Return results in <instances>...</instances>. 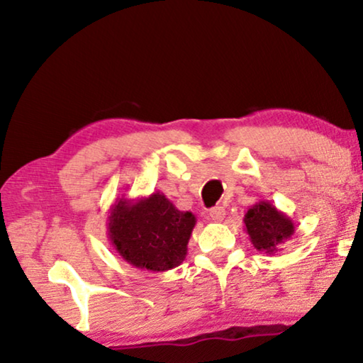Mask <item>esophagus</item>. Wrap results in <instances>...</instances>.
Segmentation results:
<instances>
[{
	"mask_svg": "<svg viewBox=\"0 0 363 363\" xmlns=\"http://www.w3.org/2000/svg\"><path fill=\"white\" fill-rule=\"evenodd\" d=\"M226 215V210L223 206H213L210 210V218L213 221H223Z\"/></svg>",
	"mask_w": 363,
	"mask_h": 363,
	"instance_id": "1",
	"label": "esophagus"
}]
</instances>
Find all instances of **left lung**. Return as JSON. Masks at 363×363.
I'll return each instance as SVG.
<instances>
[{
    "instance_id": "left-lung-1",
    "label": "left lung",
    "mask_w": 363,
    "mask_h": 363,
    "mask_svg": "<svg viewBox=\"0 0 363 363\" xmlns=\"http://www.w3.org/2000/svg\"><path fill=\"white\" fill-rule=\"evenodd\" d=\"M245 230L257 251L274 255L294 235V223L269 201H257L245 215Z\"/></svg>"
}]
</instances>
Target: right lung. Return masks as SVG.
<instances>
[{
    "instance_id": "obj_1",
    "label": "right lung",
    "mask_w": 363,
    "mask_h": 363,
    "mask_svg": "<svg viewBox=\"0 0 363 363\" xmlns=\"http://www.w3.org/2000/svg\"><path fill=\"white\" fill-rule=\"evenodd\" d=\"M107 221V236L118 256L133 267L153 272L182 264L196 225L191 211H180L160 191L138 200L117 198Z\"/></svg>"
}]
</instances>
